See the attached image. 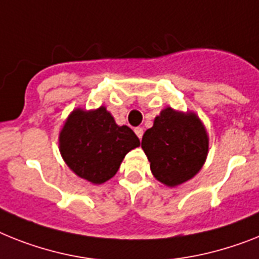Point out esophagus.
Returning a JSON list of instances; mask_svg holds the SVG:
<instances>
[{
    "label": "esophagus",
    "mask_w": 259,
    "mask_h": 259,
    "mask_svg": "<svg viewBox=\"0 0 259 259\" xmlns=\"http://www.w3.org/2000/svg\"><path fill=\"white\" fill-rule=\"evenodd\" d=\"M135 134L138 135L139 139H142L143 138V134H144V131H143V128L138 127V128H135Z\"/></svg>",
    "instance_id": "esophagus-1"
}]
</instances>
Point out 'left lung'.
<instances>
[{"mask_svg": "<svg viewBox=\"0 0 259 259\" xmlns=\"http://www.w3.org/2000/svg\"><path fill=\"white\" fill-rule=\"evenodd\" d=\"M142 148L156 180L175 188L201 170L209 152V136L196 112L166 107L143 135Z\"/></svg>", "mask_w": 259, "mask_h": 259, "instance_id": "8db88e82", "label": "left lung"}]
</instances>
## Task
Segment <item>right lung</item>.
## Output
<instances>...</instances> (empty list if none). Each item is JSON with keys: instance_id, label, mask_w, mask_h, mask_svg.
Wrapping results in <instances>:
<instances>
[{"instance_id": "obj_1", "label": "right lung", "mask_w": 259, "mask_h": 259, "mask_svg": "<svg viewBox=\"0 0 259 259\" xmlns=\"http://www.w3.org/2000/svg\"><path fill=\"white\" fill-rule=\"evenodd\" d=\"M62 159L76 176L99 185L116 175L121 161L140 140L131 128L117 125L104 106L75 108L59 132Z\"/></svg>"}]
</instances>
